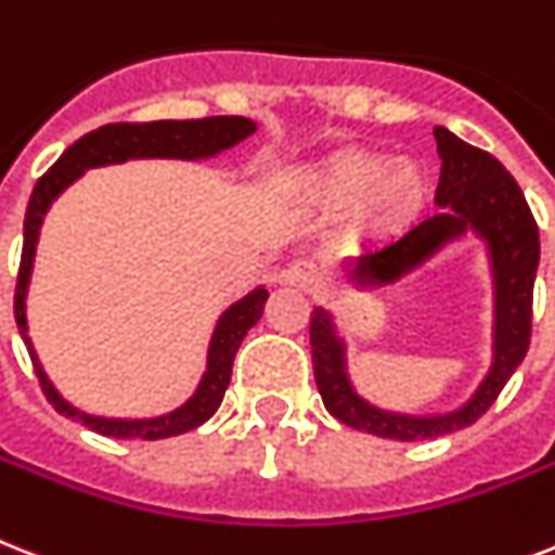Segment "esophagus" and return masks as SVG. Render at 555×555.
Instances as JSON below:
<instances>
[{
  "label": "esophagus",
  "instance_id": "esophagus-1",
  "mask_svg": "<svg viewBox=\"0 0 555 555\" xmlns=\"http://www.w3.org/2000/svg\"><path fill=\"white\" fill-rule=\"evenodd\" d=\"M279 282L287 287H296V291H305V293H319L324 285V279H322V273H319V268L313 262H308V259L287 264V268L282 270Z\"/></svg>",
  "mask_w": 555,
  "mask_h": 555
}]
</instances>
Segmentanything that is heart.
<instances>
[{"label": "heart", "instance_id": "1", "mask_svg": "<svg viewBox=\"0 0 555 555\" xmlns=\"http://www.w3.org/2000/svg\"><path fill=\"white\" fill-rule=\"evenodd\" d=\"M296 199L308 210L350 216L364 210L373 231H399L422 214L427 176L413 159L385 153H345L296 176Z\"/></svg>", "mask_w": 555, "mask_h": 555}]
</instances>
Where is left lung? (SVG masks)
Wrapping results in <instances>:
<instances>
[{
  "instance_id": "obj_1",
  "label": "left lung",
  "mask_w": 555,
  "mask_h": 555,
  "mask_svg": "<svg viewBox=\"0 0 555 555\" xmlns=\"http://www.w3.org/2000/svg\"><path fill=\"white\" fill-rule=\"evenodd\" d=\"M441 176L436 188L439 214L413 224L393 242L362 247L348 259V282L356 287H390L418 270L444 247L456 245L467 233L479 238L488 256L493 287V327H490V367L467 402L444 413H399L367 402L348 371V339L327 308L310 313V350L322 402L341 425L382 439L416 441L436 439L473 425L496 402L530 348L533 319V282L539 268V228L502 162L479 147L467 145L448 128H436Z\"/></svg>"
}]
</instances>
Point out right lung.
Listing matches in <instances>:
<instances>
[{
	"instance_id": "1",
	"label": "right lung",
	"mask_w": 555,
	"mask_h": 555,
	"mask_svg": "<svg viewBox=\"0 0 555 555\" xmlns=\"http://www.w3.org/2000/svg\"><path fill=\"white\" fill-rule=\"evenodd\" d=\"M250 133H256V121L245 116H210V119H162L142 121V125H105V128L90 130L79 142L67 147L56 159L48 173L36 182L30 193L28 214H25V242H22L20 279H16V296H13V313H16V327H20L25 348L30 353V362L36 367V376L42 382V390L48 402L62 413V416L82 422L85 427L96 430L111 439H168V436L188 434L193 427L205 425L214 416L222 396L231 385L233 359L247 336V331L262 319L264 301H268V287L256 285L247 291L242 299H236L231 308L216 319V327L207 341V362L199 385L179 408L162 413V416L147 418H119V416H93L85 413L76 404H70L59 393L51 376L44 373L39 356H36L34 341L28 336V287L30 273H34L36 245H39V231L48 210L70 184L90 168H105V165H121L128 159H182L199 162L214 159L228 147L245 142Z\"/></svg>"
}]
</instances>
